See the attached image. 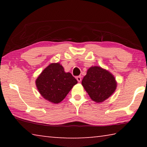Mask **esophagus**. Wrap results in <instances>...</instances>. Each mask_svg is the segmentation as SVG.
I'll use <instances>...</instances> for the list:
<instances>
[{"label":"esophagus","mask_w":147,"mask_h":147,"mask_svg":"<svg viewBox=\"0 0 147 147\" xmlns=\"http://www.w3.org/2000/svg\"><path fill=\"white\" fill-rule=\"evenodd\" d=\"M76 80H78V82H81V80H82V76H77L76 77Z\"/></svg>","instance_id":"esophagus-1"}]
</instances>
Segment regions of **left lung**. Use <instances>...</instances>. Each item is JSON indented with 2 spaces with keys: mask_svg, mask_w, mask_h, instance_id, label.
I'll return each mask as SVG.
<instances>
[{
  "mask_svg": "<svg viewBox=\"0 0 147 147\" xmlns=\"http://www.w3.org/2000/svg\"><path fill=\"white\" fill-rule=\"evenodd\" d=\"M82 84L90 98L97 103L108 99L117 88V82L113 74L98 66L91 67L88 69Z\"/></svg>",
  "mask_w": 147,
  "mask_h": 147,
  "instance_id": "8db88e82",
  "label": "left lung"
}]
</instances>
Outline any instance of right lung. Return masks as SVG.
<instances>
[{
	"label": "right lung",
	"instance_id": "obj_1",
	"mask_svg": "<svg viewBox=\"0 0 147 147\" xmlns=\"http://www.w3.org/2000/svg\"><path fill=\"white\" fill-rule=\"evenodd\" d=\"M78 83L70 73H65L61 65L53 63L42 71L36 80L39 93L51 102L58 104Z\"/></svg>",
	"mask_w": 147,
	"mask_h": 147
}]
</instances>
